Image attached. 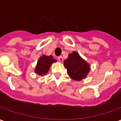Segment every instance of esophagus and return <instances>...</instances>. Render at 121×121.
Here are the masks:
<instances>
[{
	"label": "esophagus",
	"instance_id": "esophagus-1",
	"mask_svg": "<svg viewBox=\"0 0 121 121\" xmlns=\"http://www.w3.org/2000/svg\"><path fill=\"white\" fill-rule=\"evenodd\" d=\"M58 60L60 61V62H62L63 61V57L61 56H59V57H58Z\"/></svg>",
	"mask_w": 121,
	"mask_h": 121
}]
</instances>
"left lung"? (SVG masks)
I'll return each mask as SVG.
<instances>
[{
  "label": "left lung",
  "instance_id": "left-lung-1",
  "mask_svg": "<svg viewBox=\"0 0 121 121\" xmlns=\"http://www.w3.org/2000/svg\"><path fill=\"white\" fill-rule=\"evenodd\" d=\"M64 65L71 78L80 81L86 78L90 71L89 65L80 56L78 53L73 52L69 54L68 58L64 61Z\"/></svg>",
  "mask_w": 121,
  "mask_h": 121
}]
</instances>
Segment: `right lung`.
I'll use <instances>...</instances> for the list:
<instances>
[{
    "instance_id": "right-lung-1",
    "label": "right lung",
    "mask_w": 121,
    "mask_h": 121,
    "mask_svg": "<svg viewBox=\"0 0 121 121\" xmlns=\"http://www.w3.org/2000/svg\"><path fill=\"white\" fill-rule=\"evenodd\" d=\"M56 61V60L53 58L52 56H42L37 61V66L35 70V73L39 75L45 74L49 70V68L52 65V63Z\"/></svg>"
}]
</instances>
